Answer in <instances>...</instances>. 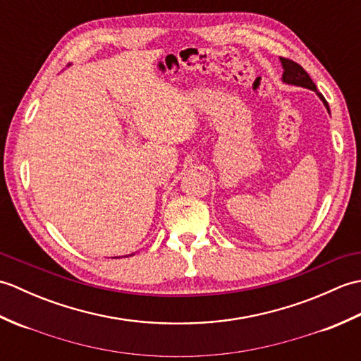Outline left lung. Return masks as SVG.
Wrapping results in <instances>:
<instances>
[{"label":"left lung","instance_id":"left-lung-1","mask_svg":"<svg viewBox=\"0 0 361 361\" xmlns=\"http://www.w3.org/2000/svg\"><path fill=\"white\" fill-rule=\"evenodd\" d=\"M281 59V63H282V68H283V74H282V80L286 83H291V85H298V87H304V88H309V90H313L317 91V94L319 96L321 101L324 102L326 109L329 110V104L324 99V96L319 93V91L317 90V85L313 83V80L310 79V75L307 74V71L304 70V68L293 62V60H290L287 57H279Z\"/></svg>","mask_w":361,"mask_h":361}]
</instances>
